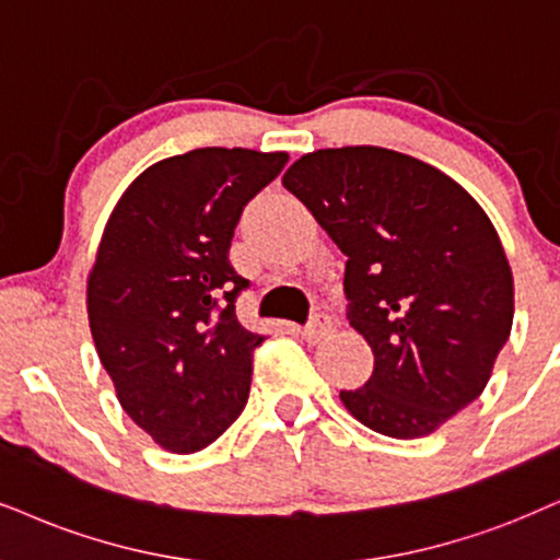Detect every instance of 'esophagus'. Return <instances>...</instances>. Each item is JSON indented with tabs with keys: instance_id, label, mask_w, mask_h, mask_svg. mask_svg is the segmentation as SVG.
Wrapping results in <instances>:
<instances>
[{
	"instance_id": "esophagus-1",
	"label": "esophagus",
	"mask_w": 560,
	"mask_h": 560,
	"mask_svg": "<svg viewBox=\"0 0 560 560\" xmlns=\"http://www.w3.org/2000/svg\"><path fill=\"white\" fill-rule=\"evenodd\" d=\"M330 332H332L330 317L325 315V313H317V315L310 317V323L302 328V338L307 343H320V341H325V338L330 336Z\"/></svg>"
}]
</instances>
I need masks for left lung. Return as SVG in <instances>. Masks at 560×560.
<instances>
[{"label": "left lung", "instance_id": "1", "mask_svg": "<svg viewBox=\"0 0 560 560\" xmlns=\"http://www.w3.org/2000/svg\"><path fill=\"white\" fill-rule=\"evenodd\" d=\"M281 183L349 258V320L374 370L341 390L346 410L393 439L436 431L483 393L512 332L514 279L491 219L442 170L382 147L302 154Z\"/></svg>", "mask_w": 560, "mask_h": 560}]
</instances>
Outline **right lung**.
<instances>
[{"label":"right lung","mask_w":560,"mask_h":560,"mask_svg":"<svg viewBox=\"0 0 560 560\" xmlns=\"http://www.w3.org/2000/svg\"><path fill=\"white\" fill-rule=\"evenodd\" d=\"M287 152L207 147L147 167L118 198L88 279V317L118 402L162 450L209 447L243 413L253 351L230 264L245 203Z\"/></svg>","instance_id":"1"}]
</instances>
